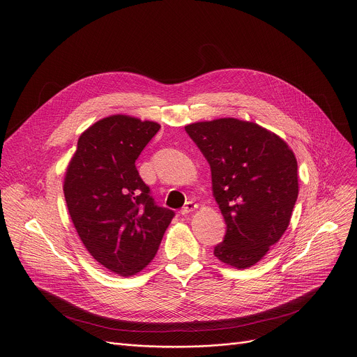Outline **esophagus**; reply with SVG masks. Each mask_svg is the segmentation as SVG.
I'll list each match as a JSON object with an SVG mask.
<instances>
[{
    "mask_svg": "<svg viewBox=\"0 0 357 357\" xmlns=\"http://www.w3.org/2000/svg\"><path fill=\"white\" fill-rule=\"evenodd\" d=\"M196 208H197V204H196V203H193V202H188V203L185 204V207L181 210V213H182L183 215H188L189 213L195 211Z\"/></svg>",
    "mask_w": 357,
    "mask_h": 357,
    "instance_id": "1",
    "label": "esophagus"
}]
</instances>
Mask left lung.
<instances>
[{
	"label": "left lung",
	"mask_w": 357,
	"mask_h": 357,
	"mask_svg": "<svg viewBox=\"0 0 357 357\" xmlns=\"http://www.w3.org/2000/svg\"><path fill=\"white\" fill-rule=\"evenodd\" d=\"M211 169L227 224L214 257L235 269L258 264L287 229L298 196L297 160L278 135L234 117L185 126Z\"/></svg>",
	"instance_id": "8db88e82"
}]
</instances>
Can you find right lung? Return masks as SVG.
I'll list each match as a JSON object with an SVG mask.
<instances>
[{
    "label": "right lung",
    "instance_id": "1",
    "mask_svg": "<svg viewBox=\"0 0 357 357\" xmlns=\"http://www.w3.org/2000/svg\"><path fill=\"white\" fill-rule=\"evenodd\" d=\"M160 128L128 114L100 119L79 136L64 176L67 208L84 247L123 278L154 259L175 215L155 204L136 168Z\"/></svg>",
    "mask_w": 357,
    "mask_h": 357
}]
</instances>
